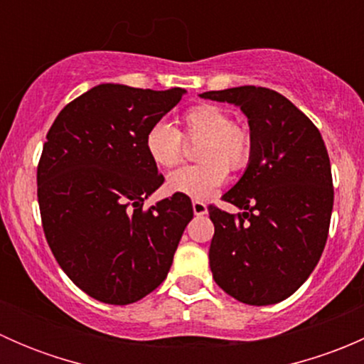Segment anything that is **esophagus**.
Segmentation results:
<instances>
[{"label":"esophagus","mask_w":364,"mask_h":364,"mask_svg":"<svg viewBox=\"0 0 364 364\" xmlns=\"http://www.w3.org/2000/svg\"><path fill=\"white\" fill-rule=\"evenodd\" d=\"M192 208H193V213H196V216L208 215V205H205L204 203H200V200H193Z\"/></svg>","instance_id":"34e87169"}]
</instances>
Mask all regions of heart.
I'll use <instances>...</instances> for the list:
<instances>
[{
  "instance_id": "heart-1",
  "label": "heart",
  "mask_w": 364,
  "mask_h": 364,
  "mask_svg": "<svg viewBox=\"0 0 364 364\" xmlns=\"http://www.w3.org/2000/svg\"><path fill=\"white\" fill-rule=\"evenodd\" d=\"M183 135L188 141H200L196 167H183L167 176L165 186L171 193L208 199L227 179V164L241 171L252 156V135L223 107L200 104L188 109L181 117ZM144 146L148 156L159 167L171 168L183 159L181 134L167 121H156L146 132Z\"/></svg>"
}]
</instances>
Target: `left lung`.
<instances>
[{
	"label": "left lung",
	"mask_w": 364,
	"mask_h": 364,
	"mask_svg": "<svg viewBox=\"0 0 364 364\" xmlns=\"http://www.w3.org/2000/svg\"><path fill=\"white\" fill-rule=\"evenodd\" d=\"M247 116L252 156L222 196L237 216L209 205L213 278L234 299L267 306L292 296L317 266L328 240L333 179L321 132L284 95L241 86L199 95Z\"/></svg>",
	"instance_id": "obj_1"
}]
</instances>
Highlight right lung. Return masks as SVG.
<instances>
[{
  "instance_id": "obj_1",
  "label": "right lung",
  "mask_w": 364,
  "mask_h": 364,
  "mask_svg": "<svg viewBox=\"0 0 364 364\" xmlns=\"http://www.w3.org/2000/svg\"><path fill=\"white\" fill-rule=\"evenodd\" d=\"M185 93L98 84L47 134L36 172L43 232L70 280L102 303L130 304L155 291L193 218L179 193L142 209L164 183L146 132Z\"/></svg>"
}]
</instances>
